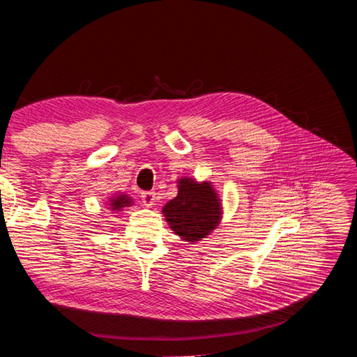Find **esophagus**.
<instances>
[{
	"instance_id": "1",
	"label": "esophagus",
	"mask_w": 357,
	"mask_h": 357,
	"mask_svg": "<svg viewBox=\"0 0 357 357\" xmlns=\"http://www.w3.org/2000/svg\"><path fill=\"white\" fill-rule=\"evenodd\" d=\"M142 202L146 206L155 205V202H157V193L155 191H144V193H142Z\"/></svg>"
}]
</instances>
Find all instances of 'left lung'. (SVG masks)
Masks as SVG:
<instances>
[{"label":"left lung","instance_id":"1","mask_svg":"<svg viewBox=\"0 0 357 357\" xmlns=\"http://www.w3.org/2000/svg\"><path fill=\"white\" fill-rule=\"evenodd\" d=\"M178 188V196L166 204L162 213L176 235L196 243L220 222V200L209 182L197 184L193 179L182 178Z\"/></svg>","mask_w":357,"mask_h":357}]
</instances>
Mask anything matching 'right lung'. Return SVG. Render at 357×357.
Here are the masks:
<instances>
[{
    "mask_svg": "<svg viewBox=\"0 0 357 357\" xmlns=\"http://www.w3.org/2000/svg\"><path fill=\"white\" fill-rule=\"evenodd\" d=\"M108 205L112 206L109 209H113V211H119V209H121V208L130 206V205H131V199L128 197L126 195H119V196L113 197L112 202H109Z\"/></svg>",
    "mask_w": 357,
    "mask_h": 357,
    "instance_id": "right-lung-1",
    "label": "right lung"
}]
</instances>
